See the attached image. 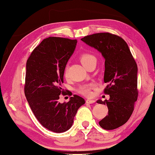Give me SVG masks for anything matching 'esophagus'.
Instances as JSON below:
<instances>
[{
    "label": "esophagus",
    "mask_w": 155,
    "mask_h": 155,
    "mask_svg": "<svg viewBox=\"0 0 155 155\" xmlns=\"http://www.w3.org/2000/svg\"><path fill=\"white\" fill-rule=\"evenodd\" d=\"M86 103L87 104H94V103H95V100H90V99H87V100L86 101Z\"/></svg>",
    "instance_id": "esophagus-1"
}]
</instances>
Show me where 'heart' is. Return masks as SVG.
I'll return each mask as SVG.
<instances>
[{
  "instance_id": "b5f03b06",
  "label": "heart",
  "mask_w": 155,
  "mask_h": 155,
  "mask_svg": "<svg viewBox=\"0 0 155 155\" xmlns=\"http://www.w3.org/2000/svg\"><path fill=\"white\" fill-rule=\"evenodd\" d=\"M80 61L81 63L84 67H86L87 65H88L92 60H96L95 56L91 54H89V53H83L80 55ZM68 73V68H66L65 70V75H67ZM79 92L80 93L83 94V95H86V96H90L92 94V85L90 84H86V85H83V86H81L79 88Z\"/></svg>"
}]
</instances>
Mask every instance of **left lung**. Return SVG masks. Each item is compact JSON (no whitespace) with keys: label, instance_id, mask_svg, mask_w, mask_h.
Returning <instances> with one entry per match:
<instances>
[{"label":"left lung","instance_id":"left-lung-1","mask_svg":"<svg viewBox=\"0 0 155 155\" xmlns=\"http://www.w3.org/2000/svg\"><path fill=\"white\" fill-rule=\"evenodd\" d=\"M81 40L100 51L105 59L104 82L108 85L104 93L109 100H98L106 105L108 115L99 122L105 130H114L123 125L133 114L138 98V67L128 45L118 35L108 33H95Z\"/></svg>","mask_w":155,"mask_h":155}]
</instances>
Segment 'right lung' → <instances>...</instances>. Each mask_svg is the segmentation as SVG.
<instances>
[{
  "label": "right lung",
  "instance_id": "obj_1",
  "mask_svg": "<svg viewBox=\"0 0 155 155\" xmlns=\"http://www.w3.org/2000/svg\"><path fill=\"white\" fill-rule=\"evenodd\" d=\"M77 41L59 37L44 39L27 60L25 94L35 117L45 128L63 133L71 127L84 99L74 95L68 103H59L60 95H71L62 88L66 64Z\"/></svg>",
  "mask_w": 155,
  "mask_h": 155
}]
</instances>
